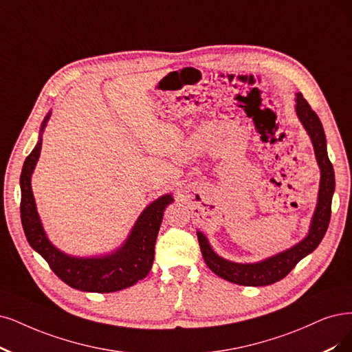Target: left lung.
I'll return each instance as SVG.
<instances>
[{"label":"left lung","instance_id":"1","mask_svg":"<svg viewBox=\"0 0 352 352\" xmlns=\"http://www.w3.org/2000/svg\"><path fill=\"white\" fill-rule=\"evenodd\" d=\"M296 97L297 117L306 129L307 135L311 139V143H314L316 161L320 168L318 204L314 217H311L309 233L303 241L292 246L290 250H285L284 252L270 256L264 259V261L252 264H238L219 256L212 250L209 241H207L203 233L197 232L204 263L216 276L222 277L230 283L259 287V285H270L272 283L283 280L297 265L300 259H303L306 255L314 252L318 248V245L320 243L324 233L328 230L331 220L332 196L335 191V174L333 166L328 158L327 138H324L323 126L319 120L318 114L310 109L309 102L303 98L302 93H297Z\"/></svg>","mask_w":352,"mask_h":352}]
</instances>
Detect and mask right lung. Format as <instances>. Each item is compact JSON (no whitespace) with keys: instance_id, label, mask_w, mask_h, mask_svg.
Here are the masks:
<instances>
[{"instance_id":"right-lung-1","label":"right lung","mask_w":352,"mask_h":352,"mask_svg":"<svg viewBox=\"0 0 352 352\" xmlns=\"http://www.w3.org/2000/svg\"><path fill=\"white\" fill-rule=\"evenodd\" d=\"M50 113L45 117L37 145L25 158L21 175V225L32 248L41 254L52 271L72 289L93 293L119 292L145 278L152 268L155 242L162 223L164 210L174 201L171 194H165L151 203L136 220V223L119 250L96 258H76L63 254L52 245L43 230L32 191V174L42 149V133Z\"/></svg>"}]
</instances>
